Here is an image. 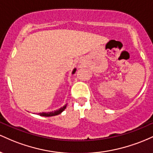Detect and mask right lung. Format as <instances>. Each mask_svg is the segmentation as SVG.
<instances>
[{"label":"right lung","mask_w":153,"mask_h":153,"mask_svg":"<svg viewBox=\"0 0 153 153\" xmlns=\"http://www.w3.org/2000/svg\"><path fill=\"white\" fill-rule=\"evenodd\" d=\"M76 72V68H74L73 69V72H72V74H74V73ZM67 106V104L65 105L63 107H61L59 109L54 111H50V112H42V113H39L38 114L42 116V117H53V116H56V115H58L59 114H61L62 112L65 109Z\"/></svg>","instance_id":"obj_1"}]
</instances>
